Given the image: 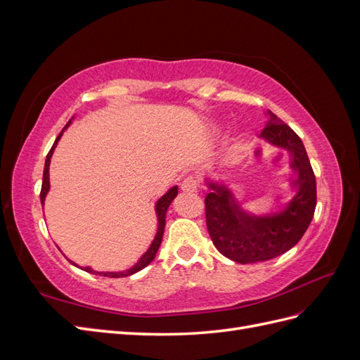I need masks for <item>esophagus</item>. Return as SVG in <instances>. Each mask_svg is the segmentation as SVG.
Instances as JSON below:
<instances>
[{
    "label": "esophagus",
    "instance_id": "34e87169",
    "mask_svg": "<svg viewBox=\"0 0 360 360\" xmlns=\"http://www.w3.org/2000/svg\"><path fill=\"white\" fill-rule=\"evenodd\" d=\"M200 189V180L193 176H189L181 181V191L183 192H197Z\"/></svg>",
    "mask_w": 360,
    "mask_h": 360
}]
</instances>
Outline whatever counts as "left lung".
<instances>
[{
    "label": "left lung",
    "instance_id": "8db88e82",
    "mask_svg": "<svg viewBox=\"0 0 360 360\" xmlns=\"http://www.w3.org/2000/svg\"><path fill=\"white\" fill-rule=\"evenodd\" d=\"M269 115L261 136L270 144L287 148L292 158L291 168L297 172L291 181L297 193L285 209L270 216L248 214L226 186L207 183L212 189L204 200L207 230L216 249L240 264L285 254L308 230L317 205V183L302 139L274 112L269 111Z\"/></svg>",
    "mask_w": 360,
    "mask_h": 360
}]
</instances>
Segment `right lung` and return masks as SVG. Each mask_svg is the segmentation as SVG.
Instances as JSON below:
<instances>
[{"label":"right lung","mask_w":360,"mask_h":360,"mask_svg":"<svg viewBox=\"0 0 360 360\" xmlns=\"http://www.w3.org/2000/svg\"><path fill=\"white\" fill-rule=\"evenodd\" d=\"M70 122H72V120H69V123H68L66 126H64V129H66V127L70 124ZM64 129H63V130H64ZM61 135H63V132L57 136L56 143H53L52 148L49 150V153H48V156H46L45 169H43L41 191H40V201H41V205H43V202H45V197H46V193H48V191H49V163H51V158H52L53 150H56V147H57V144H58V141H60ZM177 192H179V188L174 186V188H171V189H169L165 195H163V197L156 202V213H158V222H159V224H158L156 237H155L153 243H151V246L148 248L147 252L139 258V261H138V263H136L134 267H130V269H127V270H124V271H94L91 267H82V270L89 271V274H96V275H102V276H108V278H124V276H129V275H134V274H136V271L143 270L146 266H148V264L151 263V261L155 259L158 249H159V246H160V243H162L163 230H165L167 210H168L169 204L172 202V200L177 197ZM70 263H72V261H70ZM72 264H75V263H72ZM75 266H76V264H75Z\"/></svg>","instance_id":"1"}]
</instances>
